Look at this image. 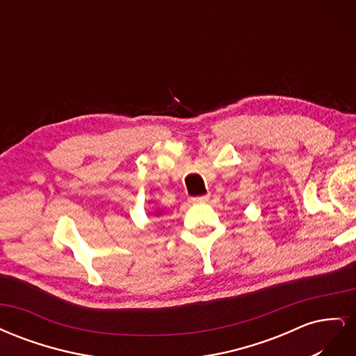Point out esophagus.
I'll use <instances>...</instances> for the list:
<instances>
[{
    "mask_svg": "<svg viewBox=\"0 0 356 356\" xmlns=\"http://www.w3.org/2000/svg\"><path fill=\"white\" fill-rule=\"evenodd\" d=\"M209 200V195H204V196H197V197H190L191 203H207Z\"/></svg>",
    "mask_w": 356,
    "mask_h": 356,
    "instance_id": "obj_1",
    "label": "esophagus"
}]
</instances>
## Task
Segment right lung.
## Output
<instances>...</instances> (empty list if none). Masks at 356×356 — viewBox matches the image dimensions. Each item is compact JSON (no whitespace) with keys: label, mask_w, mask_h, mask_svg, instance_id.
<instances>
[{"label":"right lung","mask_w":356,"mask_h":356,"mask_svg":"<svg viewBox=\"0 0 356 356\" xmlns=\"http://www.w3.org/2000/svg\"><path fill=\"white\" fill-rule=\"evenodd\" d=\"M154 213H156V215H160V213H161V209H156Z\"/></svg>","instance_id":"right-lung-1"}]
</instances>
